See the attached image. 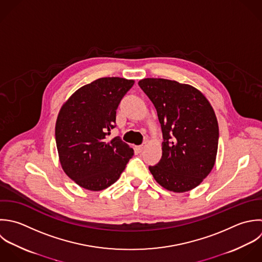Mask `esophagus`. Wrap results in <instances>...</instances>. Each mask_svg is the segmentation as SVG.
Returning a JSON list of instances; mask_svg holds the SVG:
<instances>
[{
    "instance_id": "obj_1",
    "label": "esophagus",
    "mask_w": 262,
    "mask_h": 262,
    "mask_svg": "<svg viewBox=\"0 0 262 262\" xmlns=\"http://www.w3.org/2000/svg\"><path fill=\"white\" fill-rule=\"evenodd\" d=\"M144 149H145V145H144V144H143V145H141V146H138V147H137L138 152H142Z\"/></svg>"
}]
</instances>
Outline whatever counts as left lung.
<instances>
[{"label": "left lung", "mask_w": 262, "mask_h": 262, "mask_svg": "<svg viewBox=\"0 0 262 262\" xmlns=\"http://www.w3.org/2000/svg\"><path fill=\"white\" fill-rule=\"evenodd\" d=\"M140 88L154 104L163 142L160 161L149 166L168 191L188 192L210 173L219 147V123L208 100L192 85L164 78H144Z\"/></svg>", "instance_id": "1"}]
</instances>
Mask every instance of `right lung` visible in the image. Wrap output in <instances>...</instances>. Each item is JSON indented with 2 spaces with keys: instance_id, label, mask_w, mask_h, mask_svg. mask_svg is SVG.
Listing matches in <instances>:
<instances>
[{
  "instance_id": "1",
  "label": "right lung",
  "mask_w": 262,
  "mask_h": 262,
  "mask_svg": "<svg viewBox=\"0 0 262 262\" xmlns=\"http://www.w3.org/2000/svg\"><path fill=\"white\" fill-rule=\"evenodd\" d=\"M135 81L102 77L78 89L62 106L55 137L64 172L78 186L101 191L114 184L134 155L119 137L108 142L116 110Z\"/></svg>"
}]
</instances>
